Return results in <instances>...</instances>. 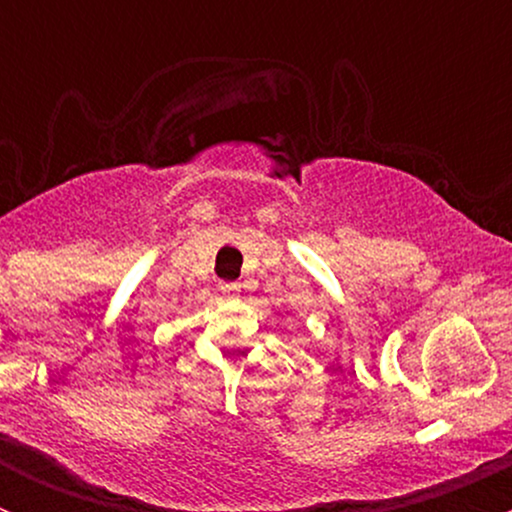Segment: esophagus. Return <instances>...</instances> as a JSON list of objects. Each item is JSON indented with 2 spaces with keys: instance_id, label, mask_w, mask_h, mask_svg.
Listing matches in <instances>:
<instances>
[{
  "instance_id": "34e87169",
  "label": "esophagus",
  "mask_w": 512,
  "mask_h": 512,
  "mask_svg": "<svg viewBox=\"0 0 512 512\" xmlns=\"http://www.w3.org/2000/svg\"><path fill=\"white\" fill-rule=\"evenodd\" d=\"M240 282H220V292L225 294V297H240Z\"/></svg>"
}]
</instances>
